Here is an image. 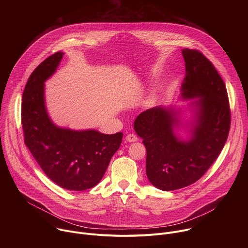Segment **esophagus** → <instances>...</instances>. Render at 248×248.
Listing matches in <instances>:
<instances>
[{
    "instance_id": "obj_1",
    "label": "esophagus",
    "mask_w": 248,
    "mask_h": 248,
    "mask_svg": "<svg viewBox=\"0 0 248 248\" xmlns=\"http://www.w3.org/2000/svg\"><path fill=\"white\" fill-rule=\"evenodd\" d=\"M138 140V138H137V136L135 135V134H132V133H130V134H127L126 136H125V141L126 142H135V141H137Z\"/></svg>"
}]
</instances>
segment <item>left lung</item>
<instances>
[{"label":"left lung","instance_id":"8db88e82","mask_svg":"<svg viewBox=\"0 0 248 248\" xmlns=\"http://www.w3.org/2000/svg\"><path fill=\"white\" fill-rule=\"evenodd\" d=\"M182 54L186 77L180 98L190 102L158 106L133 124L146 147L147 178L164 191L197 182L220 155L231 125L227 89L214 65L198 51Z\"/></svg>","mask_w":248,"mask_h":248}]
</instances>
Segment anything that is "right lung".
<instances>
[{"instance_id":"right-lung-1","label":"right lung","mask_w":248,"mask_h":248,"mask_svg":"<svg viewBox=\"0 0 248 248\" xmlns=\"http://www.w3.org/2000/svg\"><path fill=\"white\" fill-rule=\"evenodd\" d=\"M63 53L42 62L28 78L21 104L24 142L48 178L67 190L82 191L100 183L123 133L96 129L76 130L57 125L45 100V82L57 72Z\"/></svg>"}]
</instances>
